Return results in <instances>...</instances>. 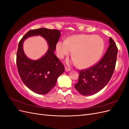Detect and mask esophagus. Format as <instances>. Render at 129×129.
Listing matches in <instances>:
<instances>
[{
	"mask_svg": "<svg viewBox=\"0 0 129 129\" xmlns=\"http://www.w3.org/2000/svg\"><path fill=\"white\" fill-rule=\"evenodd\" d=\"M65 71H66V72H69V71H71V69H70L69 68L67 67H65Z\"/></svg>",
	"mask_w": 129,
	"mask_h": 129,
	"instance_id": "esophagus-1",
	"label": "esophagus"
}]
</instances>
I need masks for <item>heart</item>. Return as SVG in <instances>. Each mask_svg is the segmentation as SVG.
<instances>
[{
  "mask_svg": "<svg viewBox=\"0 0 129 129\" xmlns=\"http://www.w3.org/2000/svg\"><path fill=\"white\" fill-rule=\"evenodd\" d=\"M104 42L98 36L80 34L59 41L56 44L57 56L63 58L73 52L72 62L79 67L86 68L96 63L104 50ZM69 62V61H68Z\"/></svg>",
  "mask_w": 129,
  "mask_h": 129,
  "instance_id": "heart-1",
  "label": "heart"
}]
</instances>
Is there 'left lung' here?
<instances>
[{
	"label": "left lung",
	"mask_w": 129,
	"mask_h": 129,
	"mask_svg": "<svg viewBox=\"0 0 129 129\" xmlns=\"http://www.w3.org/2000/svg\"><path fill=\"white\" fill-rule=\"evenodd\" d=\"M107 52L99 63L79 71L78 82L75 88L81 95L89 96L100 91L111 79L115 71L118 48L111 38Z\"/></svg>",
	"instance_id": "1"
}]
</instances>
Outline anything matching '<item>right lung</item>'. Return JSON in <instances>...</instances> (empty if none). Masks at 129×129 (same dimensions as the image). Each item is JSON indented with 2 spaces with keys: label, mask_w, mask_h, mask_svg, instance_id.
<instances>
[{
  "label": "right lung",
  "mask_w": 129,
  "mask_h": 129,
  "mask_svg": "<svg viewBox=\"0 0 129 129\" xmlns=\"http://www.w3.org/2000/svg\"><path fill=\"white\" fill-rule=\"evenodd\" d=\"M40 35L48 43L45 55L37 60L29 59L23 50V43L27 37ZM60 31L41 28L29 30L19 41L17 53V66L24 83L32 91L46 94L55 87L57 78L64 72L63 64L54 54L60 37Z\"/></svg>",
  "instance_id": "obj_1"
}]
</instances>
